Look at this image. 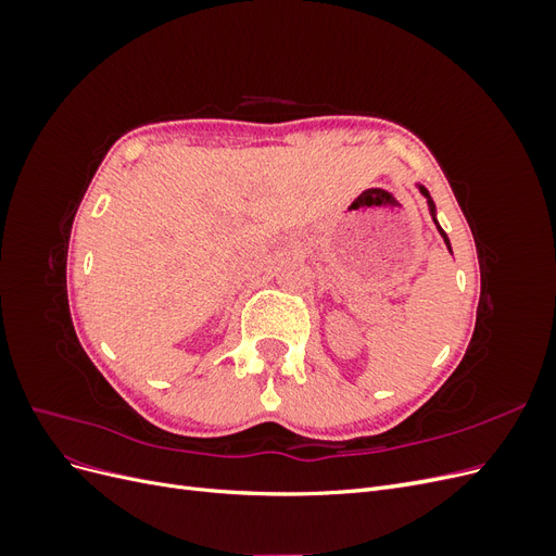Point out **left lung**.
Listing matches in <instances>:
<instances>
[{"mask_svg": "<svg viewBox=\"0 0 556 556\" xmlns=\"http://www.w3.org/2000/svg\"><path fill=\"white\" fill-rule=\"evenodd\" d=\"M419 188V192H422L425 197H427V201H429V208H431V215H433V223H435V227H439V231H441V237H443V241H445V245H447V250L452 252V248H450V239H447V233L441 229V225H439V220H435V206H433V201H431V197H429V192H427V188L425 185H417Z\"/></svg>", "mask_w": 556, "mask_h": 556, "instance_id": "8db88e82", "label": "left lung"}]
</instances>
